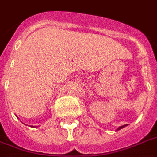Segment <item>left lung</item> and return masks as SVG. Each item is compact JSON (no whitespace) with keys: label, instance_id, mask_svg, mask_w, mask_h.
<instances>
[{"label":"left lung","instance_id":"obj_1","mask_svg":"<svg viewBox=\"0 0 157 157\" xmlns=\"http://www.w3.org/2000/svg\"><path fill=\"white\" fill-rule=\"evenodd\" d=\"M126 125H124V126H120V127H119V128L117 129V131H118V130H121V128H123V127H125V126H126Z\"/></svg>","mask_w":157,"mask_h":157}]
</instances>
